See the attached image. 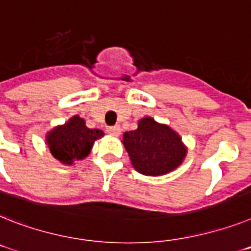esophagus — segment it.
Segmentation results:
<instances>
[{"mask_svg":"<svg viewBox=\"0 0 251 251\" xmlns=\"http://www.w3.org/2000/svg\"><path fill=\"white\" fill-rule=\"evenodd\" d=\"M107 132L109 135L119 136L121 134V129H120V126H109V127H107Z\"/></svg>","mask_w":251,"mask_h":251,"instance_id":"1","label":"esophagus"}]
</instances>
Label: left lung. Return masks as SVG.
Here are the masks:
<instances>
[{
  "label": "left lung",
  "mask_w": 251,
  "mask_h": 251,
  "mask_svg": "<svg viewBox=\"0 0 251 251\" xmlns=\"http://www.w3.org/2000/svg\"><path fill=\"white\" fill-rule=\"evenodd\" d=\"M122 144L132 167L145 176L175 171L187 154V147L177 132L149 116L139 120L138 129L124 134Z\"/></svg>",
  "instance_id": "left-lung-1"
}]
</instances>
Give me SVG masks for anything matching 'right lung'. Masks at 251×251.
Masks as SVG:
<instances>
[{
  "instance_id": "obj_1",
  "label": "right lung",
  "mask_w": 251,
  "mask_h": 251,
  "mask_svg": "<svg viewBox=\"0 0 251 251\" xmlns=\"http://www.w3.org/2000/svg\"><path fill=\"white\" fill-rule=\"evenodd\" d=\"M104 135L100 129H89L85 120L73 116L64 125H57L47 132L46 144L50 154L65 166H73L89 155L96 140Z\"/></svg>"
}]
</instances>
